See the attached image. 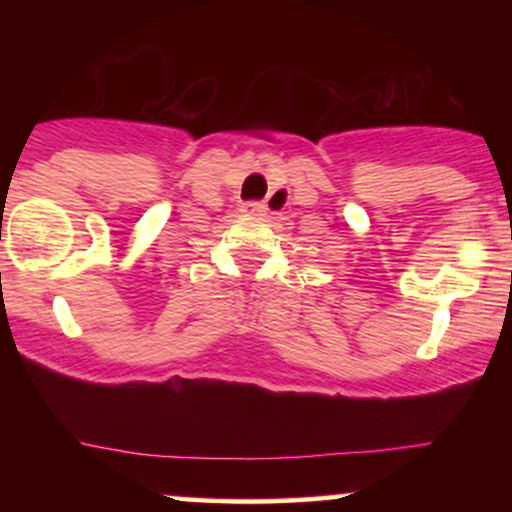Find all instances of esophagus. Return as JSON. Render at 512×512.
Returning a JSON list of instances; mask_svg holds the SVG:
<instances>
[{"mask_svg":"<svg viewBox=\"0 0 512 512\" xmlns=\"http://www.w3.org/2000/svg\"><path fill=\"white\" fill-rule=\"evenodd\" d=\"M243 214H250V216H262L264 211H267V204H262V202H248V204H243Z\"/></svg>","mask_w":512,"mask_h":512,"instance_id":"obj_1","label":"esophagus"}]
</instances>
